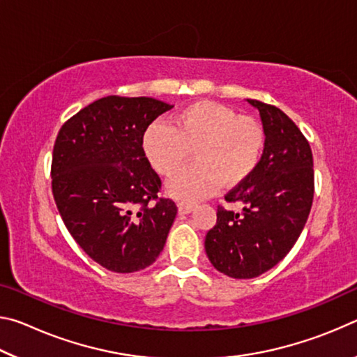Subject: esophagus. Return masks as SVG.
Listing matches in <instances>:
<instances>
[{"instance_id":"34e87169","label":"esophagus","mask_w":357,"mask_h":357,"mask_svg":"<svg viewBox=\"0 0 357 357\" xmlns=\"http://www.w3.org/2000/svg\"><path fill=\"white\" fill-rule=\"evenodd\" d=\"M193 211V204H187V203H179L178 204V213L183 214H190Z\"/></svg>"}]
</instances>
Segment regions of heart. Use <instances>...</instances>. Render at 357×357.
Instances as JSON below:
<instances>
[{"label":"heart","mask_w":357,"mask_h":357,"mask_svg":"<svg viewBox=\"0 0 357 357\" xmlns=\"http://www.w3.org/2000/svg\"><path fill=\"white\" fill-rule=\"evenodd\" d=\"M263 146L264 132L255 119L211 100L193 102L173 118V126L153 123L143 134V153L162 176L176 172L193 149L197 164L167 184L168 195L187 203L209 197L220 183H243L257 168Z\"/></svg>","instance_id":"b5f03b06"}]
</instances>
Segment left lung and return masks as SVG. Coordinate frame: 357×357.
<instances>
[{
    "mask_svg": "<svg viewBox=\"0 0 357 357\" xmlns=\"http://www.w3.org/2000/svg\"><path fill=\"white\" fill-rule=\"evenodd\" d=\"M247 102L261 118L263 155L250 176L225 197L243 204V211L217 206V222L204 239L211 264L233 279H253L282 261L301 236L313 202L309 142L280 108Z\"/></svg>",
    "mask_w": 357,
    "mask_h": 357,
    "instance_id": "left-lung-1",
    "label": "left lung"
}]
</instances>
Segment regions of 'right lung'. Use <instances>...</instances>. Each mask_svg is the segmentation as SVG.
Wrapping results in <instances>:
<instances>
[{
	"mask_svg": "<svg viewBox=\"0 0 357 357\" xmlns=\"http://www.w3.org/2000/svg\"><path fill=\"white\" fill-rule=\"evenodd\" d=\"M173 105L108 96L66 123L52 159L56 208L75 243L113 273H137L164 250L176 204L159 198L160 178L143 153V134Z\"/></svg>",
	"mask_w": 357,
	"mask_h": 357,
	"instance_id": "add662e5",
	"label": "right lung"
}]
</instances>
